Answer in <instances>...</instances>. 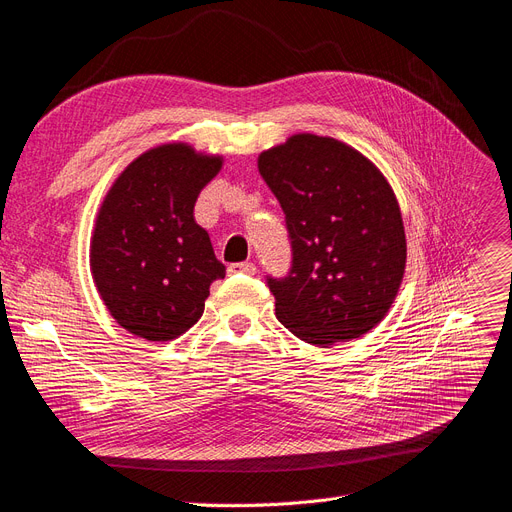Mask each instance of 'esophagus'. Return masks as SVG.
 Wrapping results in <instances>:
<instances>
[{
  "instance_id": "34e87169",
  "label": "esophagus",
  "mask_w": 512,
  "mask_h": 512,
  "mask_svg": "<svg viewBox=\"0 0 512 512\" xmlns=\"http://www.w3.org/2000/svg\"><path fill=\"white\" fill-rule=\"evenodd\" d=\"M229 273H245V275H254L256 273V264L254 262H233L229 264Z\"/></svg>"
}]
</instances>
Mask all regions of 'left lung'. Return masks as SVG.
Here are the masks:
<instances>
[{"mask_svg":"<svg viewBox=\"0 0 512 512\" xmlns=\"http://www.w3.org/2000/svg\"><path fill=\"white\" fill-rule=\"evenodd\" d=\"M258 172L285 214L292 267L267 277L275 315L300 340L330 346L376 327L405 273L397 197L357 149L294 134L260 153Z\"/></svg>","mask_w":512,"mask_h":512,"instance_id":"obj_1","label":"left lung"}]
</instances>
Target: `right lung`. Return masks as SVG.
I'll use <instances>...</instances> for the list:
<instances>
[{"mask_svg":"<svg viewBox=\"0 0 512 512\" xmlns=\"http://www.w3.org/2000/svg\"><path fill=\"white\" fill-rule=\"evenodd\" d=\"M222 157L185 142L138 155L98 210L90 243L96 290L113 319L151 342L185 334L227 269L193 210Z\"/></svg>","mask_w":512,"mask_h":512,"instance_id":"add662e5","label":"right lung"}]
</instances>
